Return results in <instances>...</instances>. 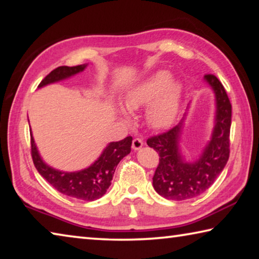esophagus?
<instances>
[{"label": "esophagus", "instance_id": "1", "mask_svg": "<svg viewBox=\"0 0 259 259\" xmlns=\"http://www.w3.org/2000/svg\"><path fill=\"white\" fill-rule=\"evenodd\" d=\"M144 146V142L142 138H135L133 140V150L134 151H138Z\"/></svg>", "mask_w": 259, "mask_h": 259}]
</instances>
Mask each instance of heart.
<instances>
[{
	"instance_id": "heart-1",
	"label": "heart",
	"mask_w": 259,
	"mask_h": 259,
	"mask_svg": "<svg viewBox=\"0 0 259 259\" xmlns=\"http://www.w3.org/2000/svg\"><path fill=\"white\" fill-rule=\"evenodd\" d=\"M183 95V84L171 78L168 71H156L126 93L124 106L134 112L148 104L146 121L152 128L165 129L176 121ZM122 119L128 121L125 114Z\"/></svg>"
}]
</instances>
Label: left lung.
I'll return each instance as SVG.
<instances>
[{"instance_id":"8db88e82","label":"left lung","mask_w":259,"mask_h":259,"mask_svg":"<svg viewBox=\"0 0 259 259\" xmlns=\"http://www.w3.org/2000/svg\"><path fill=\"white\" fill-rule=\"evenodd\" d=\"M203 81L213 91L214 114L211 136L199 154L186 159L181 145L190 104L175 128L147 140V145L160 155L153 187L157 194L168 200L183 201L202 194L212 185L229 160L232 117L230 99L216 76L209 74Z\"/></svg>"}]
</instances>
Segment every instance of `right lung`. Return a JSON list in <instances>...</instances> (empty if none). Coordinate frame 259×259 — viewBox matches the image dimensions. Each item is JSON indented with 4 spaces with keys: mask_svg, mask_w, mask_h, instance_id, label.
Returning a JSON list of instances; mask_svg holds the SVG:
<instances>
[{
    "mask_svg": "<svg viewBox=\"0 0 259 259\" xmlns=\"http://www.w3.org/2000/svg\"><path fill=\"white\" fill-rule=\"evenodd\" d=\"M87 67L88 64L56 68L43 78L37 88L41 89L43 87L67 80L83 72ZM30 144L35 168L48 183L51 184L61 194L78 200L95 201L102 198L111 186L117 164L131 152L133 138L126 137L120 142L108 143L97 160H95L87 168L77 171H63L48 164L37 150L33 135H30Z\"/></svg>",
    "mask_w": 259,
    "mask_h": 259,
    "instance_id": "add662e5",
    "label": "right lung"
}]
</instances>
